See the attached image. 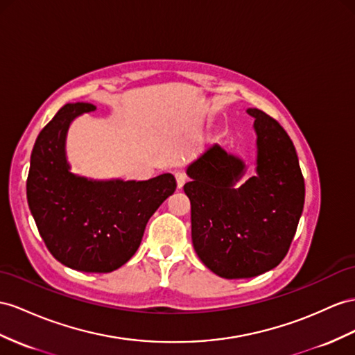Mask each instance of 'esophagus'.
<instances>
[{
	"label": "esophagus",
	"mask_w": 355,
	"mask_h": 355,
	"mask_svg": "<svg viewBox=\"0 0 355 355\" xmlns=\"http://www.w3.org/2000/svg\"><path fill=\"white\" fill-rule=\"evenodd\" d=\"M175 178H177V186H178V189H181L184 186V183H186V174H183V172L181 171H177L175 172Z\"/></svg>",
	"instance_id": "obj_1"
}]
</instances>
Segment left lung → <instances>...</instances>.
Returning a JSON list of instances; mask_svg holds the SVG:
<instances>
[{"label":"left lung","instance_id":"obj_1","mask_svg":"<svg viewBox=\"0 0 355 355\" xmlns=\"http://www.w3.org/2000/svg\"><path fill=\"white\" fill-rule=\"evenodd\" d=\"M257 133L255 175L211 145L187 166L196 255L214 275L246 279L277 267L293 241L304 205V178L293 141L276 120L249 107Z\"/></svg>","mask_w":355,"mask_h":355}]
</instances>
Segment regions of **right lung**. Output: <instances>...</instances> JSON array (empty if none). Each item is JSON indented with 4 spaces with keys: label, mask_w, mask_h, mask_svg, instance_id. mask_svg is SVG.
<instances>
[{
    "label": "right lung",
    "mask_w": 355,
    "mask_h": 355,
    "mask_svg": "<svg viewBox=\"0 0 355 355\" xmlns=\"http://www.w3.org/2000/svg\"><path fill=\"white\" fill-rule=\"evenodd\" d=\"M96 111L91 103H67L35 139L26 199L52 257L85 272H109L138 250L154 211L175 192L172 174L145 181L94 180L70 171L66 142L70 124Z\"/></svg>",
    "instance_id": "add662e5"
}]
</instances>
